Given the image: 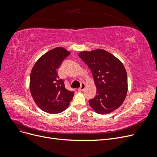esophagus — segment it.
I'll list each match as a JSON object with an SVG mask.
<instances>
[{
  "label": "esophagus",
  "mask_w": 157,
  "mask_h": 157,
  "mask_svg": "<svg viewBox=\"0 0 157 157\" xmlns=\"http://www.w3.org/2000/svg\"><path fill=\"white\" fill-rule=\"evenodd\" d=\"M85 88H86V84H85L84 82L81 83V85H80V87L78 88V90L79 91H83V90L85 89Z\"/></svg>",
  "instance_id": "esophagus-1"
}]
</instances>
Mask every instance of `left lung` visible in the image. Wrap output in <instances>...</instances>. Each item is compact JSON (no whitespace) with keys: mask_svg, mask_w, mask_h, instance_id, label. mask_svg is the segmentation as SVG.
<instances>
[{"mask_svg":"<svg viewBox=\"0 0 157 157\" xmlns=\"http://www.w3.org/2000/svg\"><path fill=\"white\" fill-rule=\"evenodd\" d=\"M78 55L91 70L97 89L96 96L88 101L90 107L101 115L118 109L128 92L127 73L122 63L103 49L82 51Z\"/></svg>","mask_w":157,"mask_h":157,"instance_id":"obj_1","label":"left lung"}]
</instances>
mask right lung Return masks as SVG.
I'll use <instances>...</instances> for the list:
<instances>
[{"instance_id": "1", "label": "right lung", "mask_w": 157, "mask_h": 157, "mask_svg": "<svg viewBox=\"0 0 157 157\" xmlns=\"http://www.w3.org/2000/svg\"><path fill=\"white\" fill-rule=\"evenodd\" d=\"M70 54L62 47H56L42 55L31 70V94L36 105L44 112H63L72 100L74 92L65 88L63 80L58 75L61 62Z\"/></svg>"}]
</instances>
